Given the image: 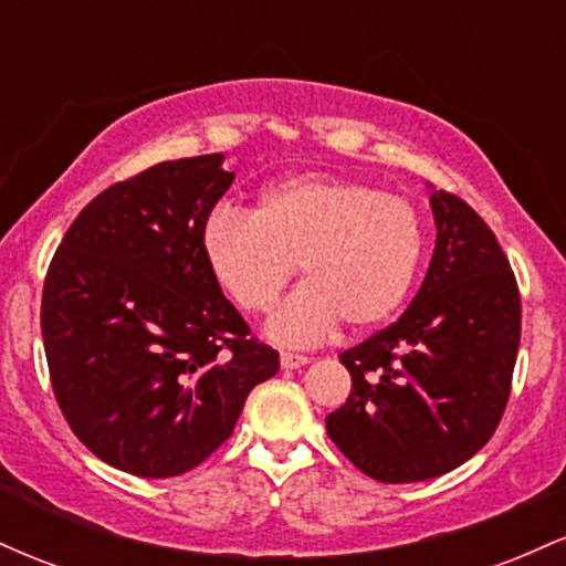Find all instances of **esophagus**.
Here are the masks:
<instances>
[{
  "mask_svg": "<svg viewBox=\"0 0 566 566\" xmlns=\"http://www.w3.org/2000/svg\"><path fill=\"white\" fill-rule=\"evenodd\" d=\"M279 361H282L284 369H301V367L308 365L311 359H308V356H303V354H290V350H282Z\"/></svg>",
  "mask_w": 566,
  "mask_h": 566,
  "instance_id": "1",
  "label": "esophagus"
}]
</instances>
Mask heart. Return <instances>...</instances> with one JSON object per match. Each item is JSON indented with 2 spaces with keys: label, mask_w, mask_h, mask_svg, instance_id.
<instances>
[{
  "label": "heart",
  "mask_w": 566,
  "mask_h": 566,
  "mask_svg": "<svg viewBox=\"0 0 566 566\" xmlns=\"http://www.w3.org/2000/svg\"><path fill=\"white\" fill-rule=\"evenodd\" d=\"M201 255L220 290L250 314L274 308L301 265L305 284L276 308L269 335L305 346L367 333L407 301L423 258V220L401 197L348 178L297 175L271 186L252 216L218 207L201 226Z\"/></svg>",
  "instance_id": "obj_1"
}]
</instances>
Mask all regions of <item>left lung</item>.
I'll use <instances>...</instances> for the list:
<instances>
[{"mask_svg": "<svg viewBox=\"0 0 566 566\" xmlns=\"http://www.w3.org/2000/svg\"><path fill=\"white\" fill-rule=\"evenodd\" d=\"M437 247L409 308L343 350L346 405L327 433L382 484L458 469L492 439L511 396L522 297L495 233L450 191L431 193Z\"/></svg>", "mask_w": 566, "mask_h": 566, "instance_id": "8db88e82", "label": "left lung"}]
</instances>
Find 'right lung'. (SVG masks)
Returning a JSON list of instances; mask_svg holds the SVG:
<instances>
[{"label":"right lung","mask_w":566,"mask_h":566,"mask_svg":"<svg viewBox=\"0 0 566 566\" xmlns=\"http://www.w3.org/2000/svg\"><path fill=\"white\" fill-rule=\"evenodd\" d=\"M231 180L223 154H205L108 186L44 279L57 407L95 458L133 476L197 469L231 437L247 394L279 373L201 255V226Z\"/></svg>","instance_id":"add662e5"}]
</instances>
